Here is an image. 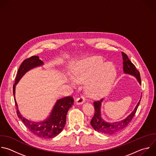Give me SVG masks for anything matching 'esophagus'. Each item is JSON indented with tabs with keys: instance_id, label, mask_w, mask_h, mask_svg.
<instances>
[{
	"instance_id": "obj_1",
	"label": "esophagus",
	"mask_w": 156,
	"mask_h": 156,
	"mask_svg": "<svg viewBox=\"0 0 156 156\" xmlns=\"http://www.w3.org/2000/svg\"><path fill=\"white\" fill-rule=\"evenodd\" d=\"M84 101H85L84 97H83V96H81L80 97L78 98L76 100V104H77V105L83 104V103L84 102Z\"/></svg>"
}]
</instances>
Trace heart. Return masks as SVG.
<instances>
[{"label": "heart", "mask_w": 156, "mask_h": 156, "mask_svg": "<svg viewBox=\"0 0 156 156\" xmlns=\"http://www.w3.org/2000/svg\"><path fill=\"white\" fill-rule=\"evenodd\" d=\"M73 77L68 81L76 86L86 80V90L91 97L98 98L107 94L116 76V70L111 62H106L99 56H92L75 61L72 64Z\"/></svg>", "instance_id": "heart-1"}]
</instances>
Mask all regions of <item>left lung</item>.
<instances>
[{
    "mask_svg": "<svg viewBox=\"0 0 156 156\" xmlns=\"http://www.w3.org/2000/svg\"><path fill=\"white\" fill-rule=\"evenodd\" d=\"M122 56L123 59V71L126 74H129L135 76L139 84H141V78L140 72L136 70L135 66L129 60L128 56L126 54L122 52ZM141 98L138 102L137 105L133 110V112L127 116L124 119L120 121L110 123L106 122L103 119L101 116V102L103 100V98L100 100L94 101V106L95 108L94 115L90 121V125L94 128V129L97 131L99 133H103L105 135H113L116 133L118 132H119L123 130L131 121L132 118L135 115V113L137 110V108L139 106V104L141 101Z\"/></svg>",
    "mask_w": 156,
    "mask_h": 156,
    "instance_id": "1",
    "label": "left lung"
}]
</instances>
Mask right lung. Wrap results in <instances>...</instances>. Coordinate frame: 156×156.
<instances>
[{
	"instance_id": "add662e5",
	"label": "right lung",
	"mask_w": 156,
	"mask_h": 156,
	"mask_svg": "<svg viewBox=\"0 0 156 156\" xmlns=\"http://www.w3.org/2000/svg\"><path fill=\"white\" fill-rule=\"evenodd\" d=\"M44 64L37 56H32L24 60L20 66L13 87V93L15 97V105L17 109L18 118L24 122L28 129L36 136L43 138H53L60 133L65 127L68 110L73 104L72 97H66L56 101L50 115L44 121L34 122L24 118L20 113L15 99L16 85L21 78L30 70L41 66Z\"/></svg>"
}]
</instances>
